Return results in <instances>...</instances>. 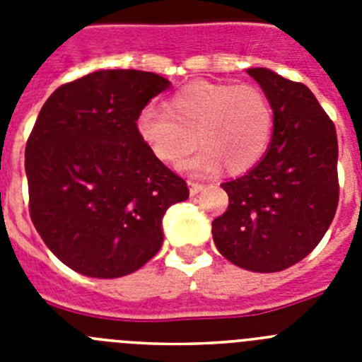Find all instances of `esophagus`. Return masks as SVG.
I'll use <instances>...</instances> for the list:
<instances>
[{"label": "esophagus", "mask_w": 362, "mask_h": 362, "mask_svg": "<svg viewBox=\"0 0 362 362\" xmlns=\"http://www.w3.org/2000/svg\"><path fill=\"white\" fill-rule=\"evenodd\" d=\"M203 187H204L203 183H197V181H188V188H190L192 196H196V194H199V192L203 190Z\"/></svg>", "instance_id": "esophagus-1"}]
</instances>
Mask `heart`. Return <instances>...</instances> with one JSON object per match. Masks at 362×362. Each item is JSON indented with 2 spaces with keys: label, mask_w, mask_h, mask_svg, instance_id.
Wrapping results in <instances>:
<instances>
[{
  "label": "heart",
  "mask_w": 362,
  "mask_h": 362,
  "mask_svg": "<svg viewBox=\"0 0 362 362\" xmlns=\"http://www.w3.org/2000/svg\"><path fill=\"white\" fill-rule=\"evenodd\" d=\"M136 127L161 161L183 159L199 139L203 150L183 168L212 174L225 165L230 174H243L267 156L276 114L268 95L255 85L192 81L168 98L166 110L152 105L143 108Z\"/></svg>",
  "instance_id": "heart-1"
}]
</instances>
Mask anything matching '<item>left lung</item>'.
<instances>
[{"instance_id":"1","label":"left lung","mask_w":362,"mask_h":362,"mask_svg":"<svg viewBox=\"0 0 362 362\" xmlns=\"http://www.w3.org/2000/svg\"><path fill=\"white\" fill-rule=\"evenodd\" d=\"M246 72L274 107V137L259 165L221 185L228 209L212 221V235L235 267L281 272L305 259L334 219L337 134L308 86L268 69Z\"/></svg>"}]
</instances>
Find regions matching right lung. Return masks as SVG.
Wrapping results in <instances>:
<instances>
[{"mask_svg": "<svg viewBox=\"0 0 362 362\" xmlns=\"http://www.w3.org/2000/svg\"><path fill=\"white\" fill-rule=\"evenodd\" d=\"M170 81L141 70H98L52 92L25 148L28 212L62 263L112 279L163 245V216L188 197L137 132L139 112Z\"/></svg>", "mask_w": 362, "mask_h": 362, "instance_id": "add662e5", "label": "right lung"}]
</instances>
